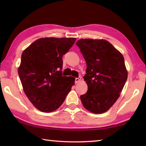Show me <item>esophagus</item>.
Wrapping results in <instances>:
<instances>
[{
    "label": "esophagus",
    "mask_w": 146,
    "mask_h": 146,
    "mask_svg": "<svg viewBox=\"0 0 146 146\" xmlns=\"http://www.w3.org/2000/svg\"><path fill=\"white\" fill-rule=\"evenodd\" d=\"M80 80H81V78H75V83H78Z\"/></svg>",
    "instance_id": "34e87169"
}]
</instances>
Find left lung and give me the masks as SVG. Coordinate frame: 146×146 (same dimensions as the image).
Here are the masks:
<instances>
[{"instance_id":"obj_1","label":"left lung","mask_w":146,"mask_h":146,"mask_svg":"<svg viewBox=\"0 0 146 146\" xmlns=\"http://www.w3.org/2000/svg\"><path fill=\"white\" fill-rule=\"evenodd\" d=\"M76 44L87 66L83 79L88 91L80 97L82 104L92 113H104L119 98L127 79L124 58L105 39H81Z\"/></svg>"}]
</instances>
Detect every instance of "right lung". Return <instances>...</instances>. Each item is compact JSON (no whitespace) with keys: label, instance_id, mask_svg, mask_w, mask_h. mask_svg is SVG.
Instances as JSON below:
<instances>
[{"label":"right lung","instance_id":"add662e5","mask_svg":"<svg viewBox=\"0 0 146 146\" xmlns=\"http://www.w3.org/2000/svg\"><path fill=\"white\" fill-rule=\"evenodd\" d=\"M75 38H42L24 50L18 74L27 97L37 109L51 112L60 107L75 85L73 76H63L62 56Z\"/></svg>","mask_w":146,"mask_h":146}]
</instances>
